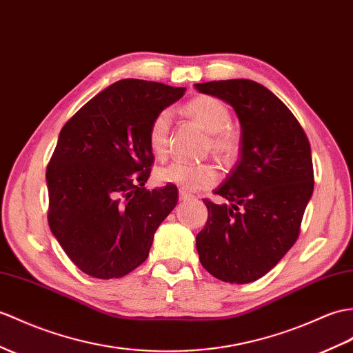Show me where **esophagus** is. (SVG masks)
<instances>
[{"mask_svg":"<svg viewBox=\"0 0 353 353\" xmlns=\"http://www.w3.org/2000/svg\"><path fill=\"white\" fill-rule=\"evenodd\" d=\"M192 199H194L192 194L186 192V191H183V190L179 191V200H180V201H186V200H192Z\"/></svg>","mask_w":353,"mask_h":353,"instance_id":"obj_1","label":"esophagus"}]
</instances>
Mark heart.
Instances as JSON below:
<instances>
[{"mask_svg":"<svg viewBox=\"0 0 353 353\" xmlns=\"http://www.w3.org/2000/svg\"><path fill=\"white\" fill-rule=\"evenodd\" d=\"M183 112L195 120L209 134L206 152L224 165H232L241 153L242 139L239 130L232 126V112L228 106L212 96H199L183 106ZM171 137V112H158L149 128V144L158 158H165ZM161 183H174L183 191H201L215 186L219 174L209 162L183 163L173 162L157 171Z\"/></svg>","mask_w":353,"mask_h":353,"instance_id":"b5f03b06","label":"heart"}]
</instances>
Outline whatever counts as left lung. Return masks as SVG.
I'll list each match as a JSON object with an SVG mask.
<instances>
[{"label":"left lung","instance_id":"8db88e82","mask_svg":"<svg viewBox=\"0 0 353 353\" xmlns=\"http://www.w3.org/2000/svg\"><path fill=\"white\" fill-rule=\"evenodd\" d=\"M232 105L242 128L241 159L215 194L195 245L203 268L225 283L247 284L268 274L294 242L314 190L304 129L278 97L251 79L195 84Z\"/></svg>","mask_w":353,"mask_h":353}]
</instances>
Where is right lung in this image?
Here are the masks:
<instances>
[{
    "label": "right lung",
    "mask_w": 353,
    "mask_h": 353,
    "mask_svg": "<svg viewBox=\"0 0 353 353\" xmlns=\"http://www.w3.org/2000/svg\"><path fill=\"white\" fill-rule=\"evenodd\" d=\"M143 79H121L63 126L46 168L48 223L84 274L120 278L149 256L154 232L177 204L173 183L149 191L150 123L185 94Z\"/></svg>",
    "instance_id": "right-lung-1"
}]
</instances>
